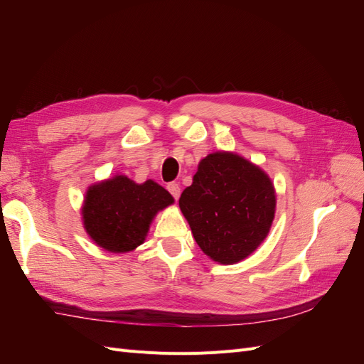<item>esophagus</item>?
Here are the masks:
<instances>
[{
	"label": "esophagus",
	"mask_w": 364,
	"mask_h": 364,
	"mask_svg": "<svg viewBox=\"0 0 364 364\" xmlns=\"http://www.w3.org/2000/svg\"><path fill=\"white\" fill-rule=\"evenodd\" d=\"M167 190L170 191V194L174 197L176 200L179 199V196H181V185H179V183H176V182L168 183V185H167Z\"/></svg>",
	"instance_id": "obj_1"
}]
</instances>
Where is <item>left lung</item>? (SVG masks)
Wrapping results in <instances>:
<instances>
[{
	"label": "left lung",
	"mask_w": 364,
	"mask_h": 364,
	"mask_svg": "<svg viewBox=\"0 0 364 364\" xmlns=\"http://www.w3.org/2000/svg\"><path fill=\"white\" fill-rule=\"evenodd\" d=\"M179 208L205 255L229 266L252 255L269 235L277 193L258 165L232 151H214L199 162Z\"/></svg>",
	"instance_id": "obj_1"
}]
</instances>
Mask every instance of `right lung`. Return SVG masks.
<instances>
[{
	"instance_id": "right-lung-1",
	"label": "right lung",
	"mask_w": 364,
	"mask_h": 364,
	"mask_svg": "<svg viewBox=\"0 0 364 364\" xmlns=\"http://www.w3.org/2000/svg\"><path fill=\"white\" fill-rule=\"evenodd\" d=\"M173 196L156 183H136L124 174L91 185L82 220L86 234L107 252L127 253L144 243L155 215L173 205Z\"/></svg>"
}]
</instances>
